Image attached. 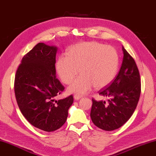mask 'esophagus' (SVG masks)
Wrapping results in <instances>:
<instances>
[{"label":"esophagus","instance_id":"esophagus-1","mask_svg":"<svg viewBox=\"0 0 156 156\" xmlns=\"http://www.w3.org/2000/svg\"><path fill=\"white\" fill-rule=\"evenodd\" d=\"M82 97L81 95H74V98H75V100H79V99H80Z\"/></svg>","mask_w":156,"mask_h":156}]
</instances>
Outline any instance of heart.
I'll return each instance as SVG.
<instances>
[{"label": "heart", "mask_w": 156, "mask_h": 156, "mask_svg": "<svg viewBox=\"0 0 156 156\" xmlns=\"http://www.w3.org/2000/svg\"><path fill=\"white\" fill-rule=\"evenodd\" d=\"M119 66L117 51L110 45L95 41L74 45L67 50V56L61 55L56 64L60 79L70 84L69 93L83 95L95 86L97 89L108 86L115 77Z\"/></svg>", "instance_id": "b5f03b06"}]
</instances>
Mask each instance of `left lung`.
I'll return each mask as SVG.
<instances>
[{
    "label": "left lung",
    "instance_id": "8db88e82",
    "mask_svg": "<svg viewBox=\"0 0 156 156\" xmlns=\"http://www.w3.org/2000/svg\"><path fill=\"white\" fill-rule=\"evenodd\" d=\"M123 60L115 80L99 94L109 98L105 101L93 99L90 117L98 128L107 131L120 128L131 117L138 103L141 82L136 61L122 46Z\"/></svg>",
    "mask_w": 156,
    "mask_h": 156
}]
</instances>
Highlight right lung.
<instances>
[{
    "mask_svg": "<svg viewBox=\"0 0 156 156\" xmlns=\"http://www.w3.org/2000/svg\"><path fill=\"white\" fill-rule=\"evenodd\" d=\"M57 48L39 43L27 53L16 70V99L23 115L34 127L55 131L65 124L73 96L59 100L55 98L64 86L56 76Z\"/></svg>",
    "mask_w": 156,
    "mask_h": 156,
    "instance_id": "right-lung-1",
    "label": "right lung"
}]
</instances>
